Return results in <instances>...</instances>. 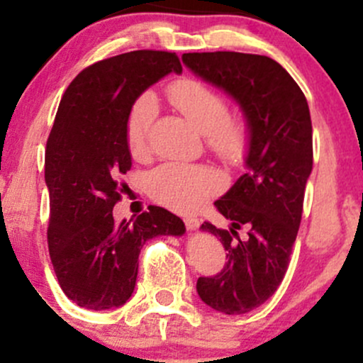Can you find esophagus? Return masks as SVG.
<instances>
[{"label": "esophagus", "mask_w": 363, "mask_h": 363, "mask_svg": "<svg viewBox=\"0 0 363 363\" xmlns=\"http://www.w3.org/2000/svg\"><path fill=\"white\" fill-rule=\"evenodd\" d=\"M184 223H186L187 230H196L201 222H199V218H194V216H187V218H184Z\"/></svg>", "instance_id": "obj_1"}]
</instances>
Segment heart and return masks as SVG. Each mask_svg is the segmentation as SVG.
Wrapping results in <instances>:
<instances>
[{
  "label": "heart",
  "instance_id": "obj_1",
  "mask_svg": "<svg viewBox=\"0 0 363 363\" xmlns=\"http://www.w3.org/2000/svg\"><path fill=\"white\" fill-rule=\"evenodd\" d=\"M170 104L206 136L208 147L228 162H239L249 143L242 119L228 116V104L205 83L184 78L169 86ZM158 112L152 95H143L133 106L126 123V141L138 160L150 153V131ZM222 187V176L201 164L165 162L148 177V193L162 205L177 211H193Z\"/></svg>",
  "mask_w": 363,
  "mask_h": 363
}]
</instances>
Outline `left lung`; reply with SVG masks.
<instances>
[{"instance_id":"1","label":"left lung","mask_w":363,"mask_h":363,"mask_svg":"<svg viewBox=\"0 0 363 363\" xmlns=\"http://www.w3.org/2000/svg\"><path fill=\"white\" fill-rule=\"evenodd\" d=\"M182 62L234 99L249 131L245 174L215 201L230 225H201L218 237L228 261L216 277L196 283L211 309L245 314L272 297L289 268L312 170L309 106L289 72L268 56L187 52ZM240 228L248 230L245 238L238 237Z\"/></svg>"}]
</instances>
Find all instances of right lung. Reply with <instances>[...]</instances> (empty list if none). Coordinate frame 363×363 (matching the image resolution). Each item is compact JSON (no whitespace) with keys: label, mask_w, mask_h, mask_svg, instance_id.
Masks as SVG:
<instances>
[{"label":"right lung","mask_w":363,"mask_h":363,"mask_svg":"<svg viewBox=\"0 0 363 363\" xmlns=\"http://www.w3.org/2000/svg\"><path fill=\"white\" fill-rule=\"evenodd\" d=\"M174 52L131 51L89 66L69 83L45 148L51 199L48 244L62 291L77 306L107 311L131 297L138 256L157 235L181 237L184 222L165 208L116 222L121 176L131 169L126 123L135 102L169 73Z\"/></svg>","instance_id":"right-lung-1"}]
</instances>
